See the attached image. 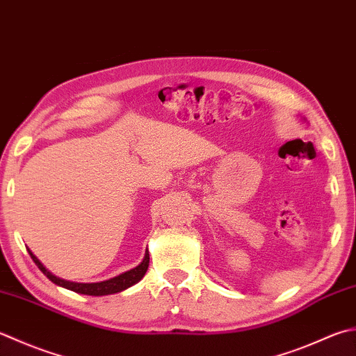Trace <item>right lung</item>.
<instances>
[{"instance_id":"obj_1","label":"right lung","mask_w":356,"mask_h":356,"mask_svg":"<svg viewBox=\"0 0 356 356\" xmlns=\"http://www.w3.org/2000/svg\"><path fill=\"white\" fill-rule=\"evenodd\" d=\"M27 252H29L32 261L37 264V267L43 271V275H46V277L49 281H52L54 284L60 285L63 289H67V290H72L75 293H80V295H89V296H104V295H113V293H118V291H123L129 289L131 285L137 284L138 281L142 280L145 276L146 270H148L149 266V253L148 250H146L143 261L138 264L137 267L131 268L128 271H124V273L118 275L115 277H111L108 281H102V282H90V284H83V282H71V281H65L61 280V277H57L55 275H52L51 271H49L43 264L38 261V257L35 256L29 248H27Z\"/></svg>"}]
</instances>
